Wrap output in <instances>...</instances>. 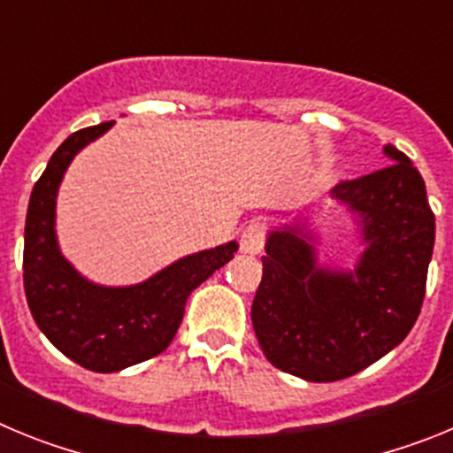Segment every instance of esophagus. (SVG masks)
I'll return each mask as SVG.
<instances>
[{"mask_svg":"<svg viewBox=\"0 0 453 453\" xmlns=\"http://www.w3.org/2000/svg\"><path fill=\"white\" fill-rule=\"evenodd\" d=\"M263 245H265V229H263V224H250V226L242 231V235H240V251H242V254L256 256L261 254Z\"/></svg>","mask_w":453,"mask_h":453,"instance_id":"esophagus-1","label":"esophagus"}]
</instances>
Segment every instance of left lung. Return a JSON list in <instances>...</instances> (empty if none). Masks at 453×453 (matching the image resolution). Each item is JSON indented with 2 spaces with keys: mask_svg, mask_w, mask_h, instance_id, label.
<instances>
[{
  "mask_svg": "<svg viewBox=\"0 0 453 453\" xmlns=\"http://www.w3.org/2000/svg\"><path fill=\"white\" fill-rule=\"evenodd\" d=\"M383 154L392 165L331 190L363 245L351 270L319 263L313 211L267 231L251 324L267 361L303 381L365 370L406 338L422 308L435 218L411 158L392 145Z\"/></svg>",
  "mask_w": 453,
  "mask_h": 453,
  "instance_id": "obj_1",
  "label": "left lung"
}]
</instances>
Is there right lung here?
Returning <instances> with one entry per match:
<instances>
[{
	"label": "right lung",
	"mask_w": 453,
	"mask_h": 453,
	"mask_svg": "<svg viewBox=\"0 0 453 453\" xmlns=\"http://www.w3.org/2000/svg\"><path fill=\"white\" fill-rule=\"evenodd\" d=\"M115 122L72 134L34 186L24 224V292L38 329L70 361L92 372H119L167 349L190 292L238 251V242L188 254L131 286H102L63 256L56 197L74 156Z\"/></svg>",
	"instance_id": "right-lung-1"
}]
</instances>
